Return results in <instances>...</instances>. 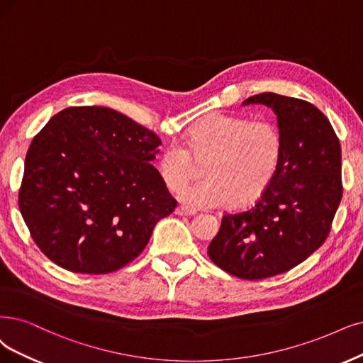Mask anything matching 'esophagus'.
<instances>
[{"label":"esophagus","mask_w":363,"mask_h":363,"mask_svg":"<svg viewBox=\"0 0 363 363\" xmlns=\"http://www.w3.org/2000/svg\"><path fill=\"white\" fill-rule=\"evenodd\" d=\"M174 213H177V216H194L196 209H190L184 205H179L177 209H174Z\"/></svg>","instance_id":"1"}]
</instances>
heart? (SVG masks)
Listing matches in <instances>:
<instances>
[{
  "label": "heart",
  "mask_w": 363,
  "mask_h": 363,
  "mask_svg": "<svg viewBox=\"0 0 363 363\" xmlns=\"http://www.w3.org/2000/svg\"><path fill=\"white\" fill-rule=\"evenodd\" d=\"M284 154L279 127L267 119L209 113L186 131L184 145L166 146L158 161L161 181L178 191L204 162L203 182L181 191L182 202L193 208H229L259 199L274 182Z\"/></svg>",
  "instance_id": "obj_1"
}]
</instances>
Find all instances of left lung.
<instances>
[{
	"mask_svg": "<svg viewBox=\"0 0 363 363\" xmlns=\"http://www.w3.org/2000/svg\"><path fill=\"white\" fill-rule=\"evenodd\" d=\"M242 104L274 111L283 161L256 205L225 213L208 254L227 274L256 281L293 269L323 245L342 197L341 146L329 119L305 100L263 92Z\"/></svg>",
	"mask_w": 363,
	"mask_h": 363,
	"instance_id": "left-lung-1",
	"label": "left lung"
}]
</instances>
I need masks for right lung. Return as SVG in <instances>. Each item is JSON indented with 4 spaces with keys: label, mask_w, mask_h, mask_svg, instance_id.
Instances as JSON below:
<instances>
[{
    "label": "right lung",
    "mask_w": 363,
    "mask_h": 363,
    "mask_svg": "<svg viewBox=\"0 0 363 363\" xmlns=\"http://www.w3.org/2000/svg\"><path fill=\"white\" fill-rule=\"evenodd\" d=\"M157 134L101 106L52 116L25 158L19 209L37 247L79 274H109L145 250L174 200L151 164Z\"/></svg>",
    "instance_id": "right-lung-1"
}]
</instances>
